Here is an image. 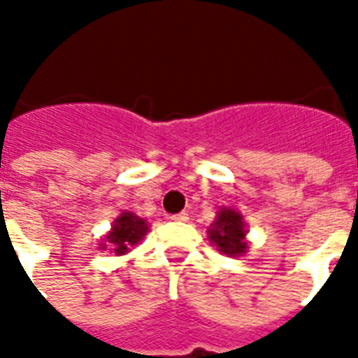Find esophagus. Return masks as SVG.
I'll return each instance as SVG.
<instances>
[{"label": "esophagus", "mask_w": 358, "mask_h": 358, "mask_svg": "<svg viewBox=\"0 0 358 358\" xmlns=\"http://www.w3.org/2000/svg\"><path fill=\"white\" fill-rule=\"evenodd\" d=\"M171 219H173V221H178V223H185L189 217H187V213L182 212V213H176V215H171Z\"/></svg>", "instance_id": "esophagus-1"}]
</instances>
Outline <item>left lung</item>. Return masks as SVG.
<instances>
[{"label": "left lung", "mask_w": 358, "mask_h": 358, "mask_svg": "<svg viewBox=\"0 0 358 358\" xmlns=\"http://www.w3.org/2000/svg\"><path fill=\"white\" fill-rule=\"evenodd\" d=\"M249 227L243 215L232 206H221L215 213V221L208 229L210 243L227 256H243L249 250L247 243Z\"/></svg>", "instance_id": "8db88e82"}]
</instances>
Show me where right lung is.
Masks as SVG:
<instances>
[{"label": "right lung", "mask_w": 358, "mask_h": 358, "mask_svg": "<svg viewBox=\"0 0 358 358\" xmlns=\"http://www.w3.org/2000/svg\"><path fill=\"white\" fill-rule=\"evenodd\" d=\"M148 221L137 213L124 210L119 217H115L111 229L103 234L98 243V250H111L117 256L128 255L135 245H139L148 232Z\"/></svg>", "instance_id": "obj_1"}]
</instances>
